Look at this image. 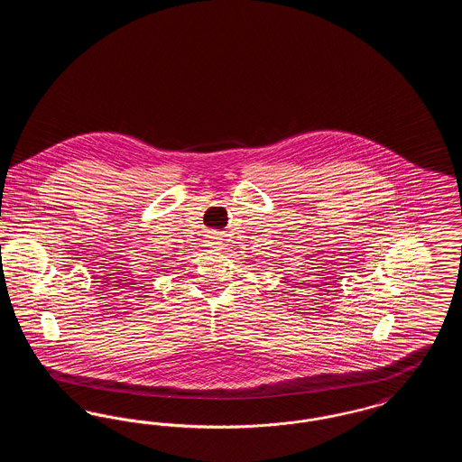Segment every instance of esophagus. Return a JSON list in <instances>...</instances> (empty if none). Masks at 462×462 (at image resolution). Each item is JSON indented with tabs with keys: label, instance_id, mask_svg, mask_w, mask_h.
<instances>
[{
	"label": "esophagus",
	"instance_id": "esophagus-1",
	"mask_svg": "<svg viewBox=\"0 0 462 462\" xmlns=\"http://www.w3.org/2000/svg\"><path fill=\"white\" fill-rule=\"evenodd\" d=\"M208 239H209V245H213V247H220L221 241H223L221 234H218V232H209Z\"/></svg>",
	"mask_w": 462,
	"mask_h": 462
}]
</instances>
